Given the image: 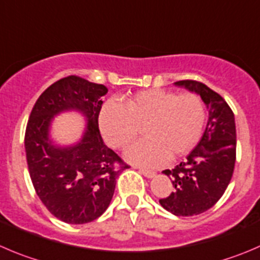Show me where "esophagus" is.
Masks as SVG:
<instances>
[{"mask_svg": "<svg viewBox=\"0 0 260 260\" xmlns=\"http://www.w3.org/2000/svg\"><path fill=\"white\" fill-rule=\"evenodd\" d=\"M140 173L142 175H145L146 178H155L156 173L155 171H151V170H145V169H140Z\"/></svg>", "mask_w": 260, "mask_h": 260, "instance_id": "esophagus-1", "label": "esophagus"}]
</instances>
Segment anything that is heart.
<instances>
[{
	"mask_svg": "<svg viewBox=\"0 0 260 260\" xmlns=\"http://www.w3.org/2000/svg\"><path fill=\"white\" fill-rule=\"evenodd\" d=\"M206 119L205 104L196 94L175 95L150 89L127 98L110 100L99 113V127L113 148L129 145L142 127L145 138L133 143L124 156L141 166H157L188 153L198 142Z\"/></svg>",
	"mask_w": 260,
	"mask_h": 260,
	"instance_id": "obj_1",
	"label": "heart"
}]
</instances>
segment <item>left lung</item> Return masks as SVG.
<instances>
[{"label":"left lung","mask_w":260,"mask_h":260,"mask_svg":"<svg viewBox=\"0 0 260 260\" xmlns=\"http://www.w3.org/2000/svg\"><path fill=\"white\" fill-rule=\"evenodd\" d=\"M174 85L200 95L208 110V120L202 138L186 160L162 171L170 176L175 189L158 202L175 216H194L213 207L230 183L236 160L235 117L222 96L207 85L191 80Z\"/></svg>","instance_id":"8db88e82"}]
</instances>
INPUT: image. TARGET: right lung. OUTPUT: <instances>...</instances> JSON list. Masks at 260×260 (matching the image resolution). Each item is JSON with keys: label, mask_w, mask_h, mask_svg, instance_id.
<instances>
[{"label": "right lung", "mask_w": 260, "mask_h": 260, "mask_svg": "<svg viewBox=\"0 0 260 260\" xmlns=\"http://www.w3.org/2000/svg\"><path fill=\"white\" fill-rule=\"evenodd\" d=\"M104 85L69 76L50 85L35 103L25 132L30 178L38 197L58 220L72 225L91 222L109 207L117 178L128 168L103 141L100 109ZM77 111L85 128L77 143L60 146L51 138L54 116Z\"/></svg>", "instance_id": "add662e5"}]
</instances>
